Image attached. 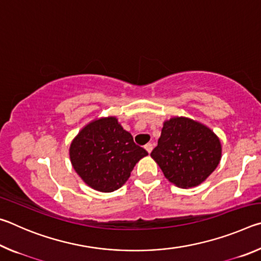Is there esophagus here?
Here are the masks:
<instances>
[{
	"instance_id": "34e87169",
	"label": "esophagus",
	"mask_w": 261,
	"mask_h": 261,
	"mask_svg": "<svg viewBox=\"0 0 261 261\" xmlns=\"http://www.w3.org/2000/svg\"><path fill=\"white\" fill-rule=\"evenodd\" d=\"M145 149H146V151H147L148 153H151L152 149H153V145H152L151 143L146 144V145H145Z\"/></svg>"
}]
</instances>
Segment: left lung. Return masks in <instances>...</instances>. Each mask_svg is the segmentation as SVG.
Wrapping results in <instances>:
<instances>
[{"label":"left lung","instance_id":"8db88e82","mask_svg":"<svg viewBox=\"0 0 261 261\" xmlns=\"http://www.w3.org/2000/svg\"><path fill=\"white\" fill-rule=\"evenodd\" d=\"M151 156L166 178L179 188L199 185L218 167L221 144L208 127L184 117L165 122Z\"/></svg>","mask_w":261,"mask_h":261}]
</instances>
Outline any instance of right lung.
<instances>
[{"mask_svg": "<svg viewBox=\"0 0 261 261\" xmlns=\"http://www.w3.org/2000/svg\"><path fill=\"white\" fill-rule=\"evenodd\" d=\"M147 154L115 117L90 123L70 146L74 170L87 185L101 192L120 189L136 163Z\"/></svg>", "mask_w": 261, "mask_h": 261, "instance_id": "obj_1", "label": "right lung"}]
</instances>
